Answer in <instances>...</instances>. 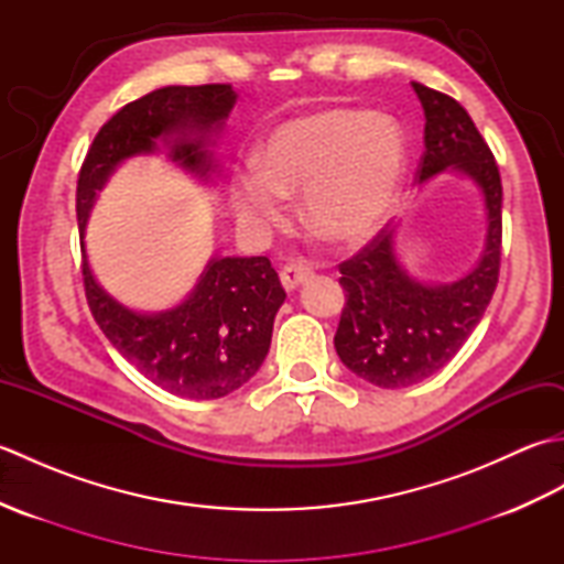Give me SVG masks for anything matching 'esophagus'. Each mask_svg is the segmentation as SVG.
Wrapping results in <instances>:
<instances>
[{
	"label": "esophagus",
	"mask_w": 564,
	"mask_h": 564,
	"mask_svg": "<svg viewBox=\"0 0 564 564\" xmlns=\"http://www.w3.org/2000/svg\"><path fill=\"white\" fill-rule=\"evenodd\" d=\"M310 275H313V267H307V263H285L281 269V283L285 291H295Z\"/></svg>",
	"instance_id": "obj_1"
}]
</instances>
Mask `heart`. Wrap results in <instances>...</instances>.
Instances as JSON below:
<instances>
[{
	"label": "heart",
	"instance_id": "obj_1",
	"mask_svg": "<svg viewBox=\"0 0 564 564\" xmlns=\"http://www.w3.org/2000/svg\"><path fill=\"white\" fill-rule=\"evenodd\" d=\"M404 133L388 116L329 109L283 123L263 148L261 166L232 178L237 220L267 232L289 218V196L303 191L310 230L334 245H356L386 218L404 172Z\"/></svg>",
	"mask_w": 564,
	"mask_h": 564
}]
</instances>
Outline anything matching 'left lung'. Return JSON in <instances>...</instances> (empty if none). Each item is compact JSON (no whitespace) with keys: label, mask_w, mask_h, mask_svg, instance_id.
<instances>
[{"label":"left lung","mask_w":564,"mask_h":564,"mask_svg":"<svg viewBox=\"0 0 564 564\" xmlns=\"http://www.w3.org/2000/svg\"><path fill=\"white\" fill-rule=\"evenodd\" d=\"M424 109V154L416 178L446 170L470 178L485 196L487 237L475 269L453 283H422L406 273L386 225L349 261L339 263L346 305L334 349L341 364L382 390L406 388L438 373L480 325L499 281L501 178L492 150L463 106L412 82Z\"/></svg>","instance_id":"left-lung-1"}]
</instances>
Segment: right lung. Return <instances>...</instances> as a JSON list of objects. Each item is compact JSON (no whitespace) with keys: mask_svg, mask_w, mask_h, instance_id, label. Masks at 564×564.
<instances>
[{"mask_svg":"<svg viewBox=\"0 0 564 564\" xmlns=\"http://www.w3.org/2000/svg\"><path fill=\"white\" fill-rule=\"evenodd\" d=\"M237 101L232 84L162 87L126 104L106 121L84 158L77 182L82 275L94 319L126 361L166 392L188 400H218L242 388L269 354L273 317L285 301L267 257H215L184 303L164 313H135L94 279L84 230L97 194L116 166L170 145V158L188 174L215 172L213 135Z\"/></svg>","mask_w":564,"mask_h":564,"instance_id":"add662e5","label":"right lung"}]
</instances>
